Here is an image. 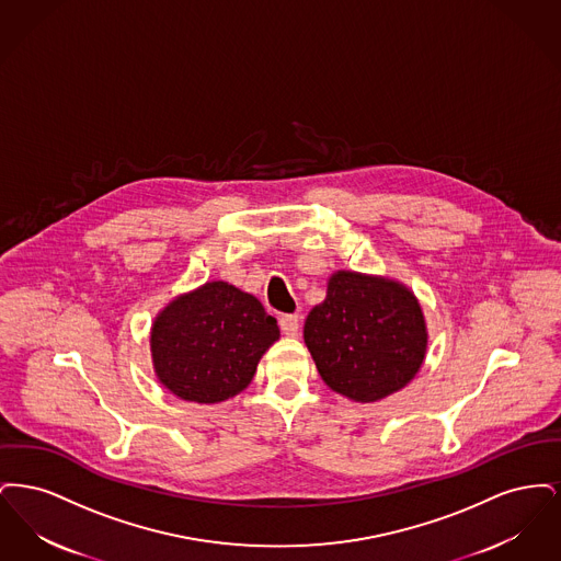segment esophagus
<instances>
[{
	"label": "esophagus",
	"instance_id": "1",
	"mask_svg": "<svg viewBox=\"0 0 561 561\" xmlns=\"http://www.w3.org/2000/svg\"><path fill=\"white\" fill-rule=\"evenodd\" d=\"M298 325H300V318L294 313H286L279 318V328L286 336H296L298 334Z\"/></svg>",
	"mask_w": 561,
	"mask_h": 561
}]
</instances>
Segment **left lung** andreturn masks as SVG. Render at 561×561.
Instances as JSON below:
<instances>
[{
  "label": "left lung",
  "instance_id": "8db88e82",
  "mask_svg": "<svg viewBox=\"0 0 561 561\" xmlns=\"http://www.w3.org/2000/svg\"><path fill=\"white\" fill-rule=\"evenodd\" d=\"M305 345L332 391L370 403L400 391L421 370L427 323L400 282L336 271L323 302L307 316Z\"/></svg>",
  "mask_w": 561,
  "mask_h": 561
}]
</instances>
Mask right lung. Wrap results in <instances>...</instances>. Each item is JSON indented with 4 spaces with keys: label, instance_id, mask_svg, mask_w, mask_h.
Instances as JSON below:
<instances>
[{
    "label": "right lung",
    "instance_id": "1",
    "mask_svg": "<svg viewBox=\"0 0 561 561\" xmlns=\"http://www.w3.org/2000/svg\"><path fill=\"white\" fill-rule=\"evenodd\" d=\"M279 328L261 300L227 282H206L168 302L151 328V357L176 398L218 403L241 393Z\"/></svg>",
    "mask_w": 561,
    "mask_h": 561
}]
</instances>
